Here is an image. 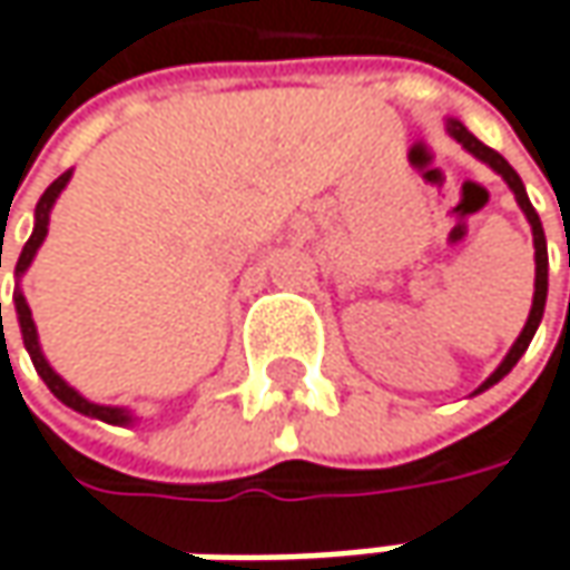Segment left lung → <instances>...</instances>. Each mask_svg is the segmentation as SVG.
<instances>
[{
  "mask_svg": "<svg viewBox=\"0 0 570 570\" xmlns=\"http://www.w3.org/2000/svg\"><path fill=\"white\" fill-rule=\"evenodd\" d=\"M449 135H452L454 141L464 148V151H471L478 160H484V164H490L503 180H507V186L513 189V196H517L519 209L525 213V218H529V225H532V245H535V293H532V309H529V318H525V325H522V332H519V338L513 342V348H510V354L503 357V364L487 377L484 384L478 386L474 393H481V390H487V386H493L497 381H503L513 367H517V361L525 354V348H529V342H532V335H535V328H539V322H542V313H546V296H549V252H546V232H542V222H539V213L532 209V203H529V196H525V186H522V180H519V174L500 157V154L493 151V148H487L484 141H478L458 118H449Z\"/></svg>",
  "mask_w": 570,
  "mask_h": 570,
  "instance_id": "left-lung-1",
  "label": "left lung"
}]
</instances>
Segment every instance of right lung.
<instances>
[{"label":"right lung","instance_id":"obj_1","mask_svg":"<svg viewBox=\"0 0 570 570\" xmlns=\"http://www.w3.org/2000/svg\"><path fill=\"white\" fill-rule=\"evenodd\" d=\"M70 174L73 170H67V174H60L57 180H53L48 189H45V196L38 199V206H35V232H31V238L24 242V248L18 254V264H16V277H21L28 267H31V261H35V254L41 248V242H45V235H48V222H51V209L53 203H57V196H60V189L70 184ZM2 252V248H0ZM2 267V261H0ZM16 316L18 325H21V342H24V348L31 354V364H35V371L41 374V381L48 384L53 396L63 403V406H70V410H77V413H83V416L92 419H102V422H109V425H128L131 422V413L128 410H121V406H99V403H89L86 396H80L73 386L67 384L57 371H53L51 364H48V357L41 352V345H38V328H35V318H31V309H28V299H24V293L16 286ZM0 328H2V303H0Z\"/></svg>","mask_w":570,"mask_h":570}]
</instances>
